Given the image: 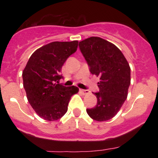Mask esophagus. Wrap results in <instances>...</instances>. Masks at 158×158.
Listing matches in <instances>:
<instances>
[{"label": "esophagus", "mask_w": 158, "mask_h": 158, "mask_svg": "<svg viewBox=\"0 0 158 158\" xmlns=\"http://www.w3.org/2000/svg\"><path fill=\"white\" fill-rule=\"evenodd\" d=\"M79 90H80L81 93H82L83 94H87L89 93V91H88V90H84V89H79Z\"/></svg>", "instance_id": "1"}]
</instances>
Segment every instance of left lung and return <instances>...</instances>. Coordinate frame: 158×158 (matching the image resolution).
Returning a JSON list of instances; mask_svg holds the SVG:
<instances>
[{
    "label": "left lung",
    "instance_id": "left-lung-1",
    "mask_svg": "<svg viewBox=\"0 0 158 158\" xmlns=\"http://www.w3.org/2000/svg\"><path fill=\"white\" fill-rule=\"evenodd\" d=\"M90 72L99 78L97 103L87 108L94 120L113 118L126 101L131 83V69L123 52L115 45L99 37H90L79 44Z\"/></svg>",
    "mask_w": 158,
    "mask_h": 158
}]
</instances>
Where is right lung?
<instances>
[{"instance_id":"obj_1","label":"right lung","mask_w":158,"mask_h":158,"mask_svg":"<svg viewBox=\"0 0 158 158\" xmlns=\"http://www.w3.org/2000/svg\"><path fill=\"white\" fill-rule=\"evenodd\" d=\"M78 41H54L35 50L22 73L23 88L29 102L38 115L48 121L60 119L68 110L76 86L59 84L62 65L77 51Z\"/></svg>"}]
</instances>
